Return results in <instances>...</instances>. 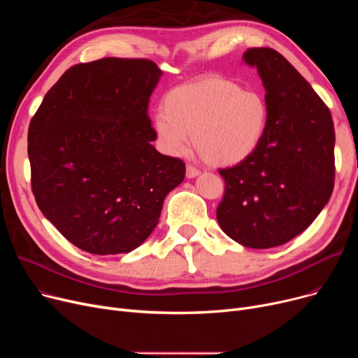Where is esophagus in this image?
<instances>
[{
	"mask_svg": "<svg viewBox=\"0 0 358 358\" xmlns=\"http://www.w3.org/2000/svg\"><path fill=\"white\" fill-rule=\"evenodd\" d=\"M199 174H200V171H199V169H197L196 166L187 165V168H185V176H187V178H196Z\"/></svg>",
	"mask_w": 358,
	"mask_h": 358,
	"instance_id": "esophagus-1",
	"label": "esophagus"
}]
</instances>
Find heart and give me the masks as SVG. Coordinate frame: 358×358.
<instances>
[{"label": "heart", "instance_id": "b5f03b06", "mask_svg": "<svg viewBox=\"0 0 358 358\" xmlns=\"http://www.w3.org/2000/svg\"><path fill=\"white\" fill-rule=\"evenodd\" d=\"M162 107L154 116V130L164 152L182 155L193 134L199 154L216 166L248 159L264 139L270 117L264 94L217 75L168 91Z\"/></svg>", "mask_w": 358, "mask_h": 358}]
</instances>
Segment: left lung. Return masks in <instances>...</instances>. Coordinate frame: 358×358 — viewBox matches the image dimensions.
I'll return each mask as SVG.
<instances>
[{"label": "left lung", "instance_id": "left-lung-1", "mask_svg": "<svg viewBox=\"0 0 358 358\" xmlns=\"http://www.w3.org/2000/svg\"><path fill=\"white\" fill-rule=\"evenodd\" d=\"M242 61L257 68L270 117L255 152L219 169L227 189L216 217L241 245L266 250L302 234L329 201L335 130L328 107L285 56L252 48Z\"/></svg>", "mask_w": 358, "mask_h": 358}]
</instances>
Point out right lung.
<instances>
[{"mask_svg":"<svg viewBox=\"0 0 358 358\" xmlns=\"http://www.w3.org/2000/svg\"><path fill=\"white\" fill-rule=\"evenodd\" d=\"M161 77L146 59L75 65L30 122L36 203L83 251L116 255L138 248L158 224L166 194L184 180V162L152 145L148 104Z\"/></svg>","mask_w":358,"mask_h":358,"instance_id":"obj_1","label":"right lung"}]
</instances>
